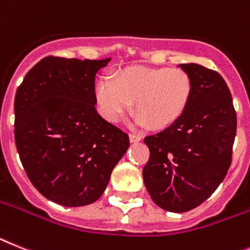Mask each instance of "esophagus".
I'll return each instance as SVG.
<instances>
[{
  "label": "esophagus",
  "instance_id": "1",
  "mask_svg": "<svg viewBox=\"0 0 250 250\" xmlns=\"http://www.w3.org/2000/svg\"><path fill=\"white\" fill-rule=\"evenodd\" d=\"M129 140H131V142H138V141H141V140H142V136L141 135H135V133H131V135H129Z\"/></svg>",
  "mask_w": 250,
  "mask_h": 250
}]
</instances>
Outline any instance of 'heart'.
<instances>
[{"label": "heart", "mask_w": 250, "mask_h": 250, "mask_svg": "<svg viewBox=\"0 0 250 250\" xmlns=\"http://www.w3.org/2000/svg\"><path fill=\"white\" fill-rule=\"evenodd\" d=\"M193 83L182 68L129 67L117 81L104 77L98 83L95 96L100 113L109 122L121 118L135 100V122L163 128L177 121L190 102Z\"/></svg>", "instance_id": "heart-1"}]
</instances>
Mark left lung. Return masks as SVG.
Segmentation results:
<instances>
[{"mask_svg":"<svg viewBox=\"0 0 250 250\" xmlns=\"http://www.w3.org/2000/svg\"><path fill=\"white\" fill-rule=\"evenodd\" d=\"M193 83L190 102L164 131L145 137L150 157L142 175L151 200L170 212L196 208L231 164L236 112L225 80L196 63L180 64Z\"/></svg>","mask_w":250,"mask_h":250,"instance_id":"obj_1","label":"left lung"}]
</instances>
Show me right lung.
I'll use <instances>...</instances> for the list:
<instances>
[{
	"instance_id": "right-lung-1",
	"label": "right lung",
	"mask_w": 250,
	"mask_h": 250,
	"mask_svg": "<svg viewBox=\"0 0 250 250\" xmlns=\"http://www.w3.org/2000/svg\"><path fill=\"white\" fill-rule=\"evenodd\" d=\"M45 57L15 95V142L26 175L67 207L99 200L129 146L128 135L96 112L95 75L109 63Z\"/></svg>"
}]
</instances>
